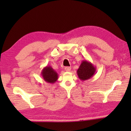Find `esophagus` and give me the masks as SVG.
Masks as SVG:
<instances>
[{
    "label": "esophagus",
    "mask_w": 131,
    "mask_h": 131,
    "mask_svg": "<svg viewBox=\"0 0 131 131\" xmlns=\"http://www.w3.org/2000/svg\"><path fill=\"white\" fill-rule=\"evenodd\" d=\"M65 69L66 72H70V71L71 70V68L70 67H66L65 68Z\"/></svg>",
    "instance_id": "esophagus-1"
}]
</instances>
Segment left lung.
I'll use <instances>...</instances> for the list:
<instances>
[{
  "label": "left lung",
  "instance_id": "8db88e82",
  "mask_svg": "<svg viewBox=\"0 0 131 131\" xmlns=\"http://www.w3.org/2000/svg\"><path fill=\"white\" fill-rule=\"evenodd\" d=\"M96 70V67L91 62L84 59L77 69V74L80 80L85 81L91 78L95 74Z\"/></svg>",
  "mask_w": 131,
  "mask_h": 131
}]
</instances>
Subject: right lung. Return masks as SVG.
Instances as JSON below:
<instances>
[{"label": "right lung", "mask_w": 131, "mask_h": 131, "mask_svg": "<svg viewBox=\"0 0 131 131\" xmlns=\"http://www.w3.org/2000/svg\"><path fill=\"white\" fill-rule=\"evenodd\" d=\"M41 75L44 80L48 83L54 84L58 79V74L51 66H46L41 70Z\"/></svg>", "instance_id": "add662e5"}]
</instances>
